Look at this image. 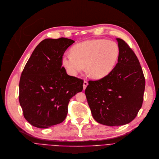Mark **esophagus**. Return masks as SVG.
<instances>
[{"label": "esophagus", "mask_w": 159, "mask_h": 159, "mask_svg": "<svg viewBox=\"0 0 159 159\" xmlns=\"http://www.w3.org/2000/svg\"><path fill=\"white\" fill-rule=\"evenodd\" d=\"M87 85H88V82L86 81H84V90L86 89V87H87Z\"/></svg>", "instance_id": "esophagus-1"}]
</instances>
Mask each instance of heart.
<instances>
[{
	"mask_svg": "<svg viewBox=\"0 0 159 159\" xmlns=\"http://www.w3.org/2000/svg\"><path fill=\"white\" fill-rule=\"evenodd\" d=\"M70 54L64 55L61 59L62 65L68 73L75 75L86 66L90 76L100 80L106 77L114 69L120 49L115 41L93 39L74 45Z\"/></svg>",
	"mask_w": 159,
	"mask_h": 159,
	"instance_id": "1",
	"label": "heart"
}]
</instances>
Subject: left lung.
Segmentation results:
<instances>
[{"label": "left lung", "instance_id": "obj_1", "mask_svg": "<svg viewBox=\"0 0 159 159\" xmlns=\"http://www.w3.org/2000/svg\"><path fill=\"white\" fill-rule=\"evenodd\" d=\"M116 40L118 63L106 77L89 81L85 90L94 119L108 126L123 125L135 118L142 107L146 85L137 56L124 40Z\"/></svg>", "mask_w": 159, "mask_h": 159}]
</instances>
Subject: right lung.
Instances as JSON below:
<instances>
[{"mask_svg":"<svg viewBox=\"0 0 159 159\" xmlns=\"http://www.w3.org/2000/svg\"><path fill=\"white\" fill-rule=\"evenodd\" d=\"M75 41L46 39L35 48L21 74L19 100L25 119L37 128L63 122L71 98L83 90L84 80L62 66L66 50Z\"/></svg>","mask_w":159,"mask_h":159,"instance_id":"1","label":"right lung"}]
</instances>
